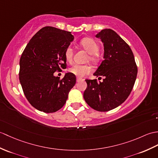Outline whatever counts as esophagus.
Listing matches in <instances>:
<instances>
[{"mask_svg": "<svg viewBox=\"0 0 158 158\" xmlns=\"http://www.w3.org/2000/svg\"><path fill=\"white\" fill-rule=\"evenodd\" d=\"M83 79L82 78H80V77H77V82H79L80 81H83Z\"/></svg>", "mask_w": 158, "mask_h": 158, "instance_id": "1", "label": "esophagus"}]
</instances>
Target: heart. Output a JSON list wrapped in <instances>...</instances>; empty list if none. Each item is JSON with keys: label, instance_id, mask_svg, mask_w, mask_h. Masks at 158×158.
<instances>
[{"label": "heart", "instance_id": "1", "mask_svg": "<svg viewBox=\"0 0 158 158\" xmlns=\"http://www.w3.org/2000/svg\"><path fill=\"white\" fill-rule=\"evenodd\" d=\"M80 45L89 53L88 60L91 62H97L99 59V44L94 39L84 38L80 41ZM73 50L71 46H68L64 51V57L67 62H71L73 60ZM69 71L76 76L83 77L91 72V68L87 64H75L69 69Z\"/></svg>", "mask_w": 158, "mask_h": 158}]
</instances>
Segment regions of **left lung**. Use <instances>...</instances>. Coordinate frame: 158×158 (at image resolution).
<instances>
[{
    "instance_id": "1",
    "label": "left lung",
    "mask_w": 158,
    "mask_h": 158,
    "mask_svg": "<svg viewBox=\"0 0 158 158\" xmlns=\"http://www.w3.org/2000/svg\"><path fill=\"white\" fill-rule=\"evenodd\" d=\"M96 37L104 43V54L94 75L104 78L100 83L86 79L83 98L91 108L106 112L118 107L129 97L137 78V67L130 46L114 31L102 29Z\"/></svg>"
}]
</instances>
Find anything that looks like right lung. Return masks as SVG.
Instances as JSON below:
<instances>
[{
	"instance_id": "add662e5",
	"label": "right lung",
	"mask_w": 158,
	"mask_h": 158,
	"mask_svg": "<svg viewBox=\"0 0 158 158\" xmlns=\"http://www.w3.org/2000/svg\"><path fill=\"white\" fill-rule=\"evenodd\" d=\"M74 37L70 31L54 27L42 28L25 47L19 61V81L30 104L46 113L64 105L76 77L66 73L62 79L54 73L67 68L64 51Z\"/></svg>"
}]
</instances>
